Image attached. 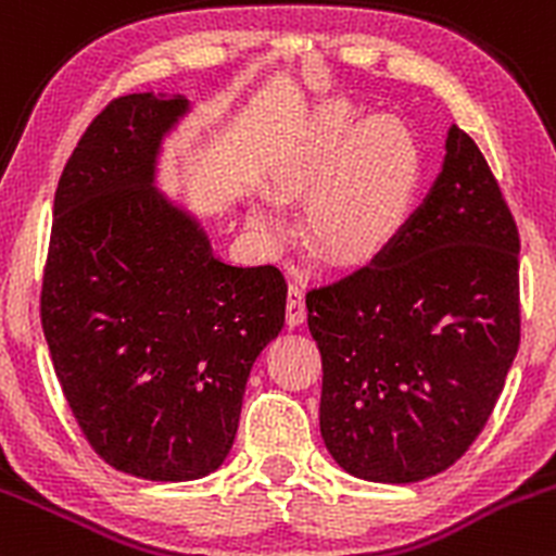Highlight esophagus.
Instances as JSON below:
<instances>
[{
	"mask_svg": "<svg viewBox=\"0 0 556 556\" xmlns=\"http://www.w3.org/2000/svg\"><path fill=\"white\" fill-rule=\"evenodd\" d=\"M306 319V303H303V290L293 282L288 288V325L298 327Z\"/></svg>",
	"mask_w": 556,
	"mask_h": 556,
	"instance_id": "esophagus-1",
	"label": "esophagus"
}]
</instances>
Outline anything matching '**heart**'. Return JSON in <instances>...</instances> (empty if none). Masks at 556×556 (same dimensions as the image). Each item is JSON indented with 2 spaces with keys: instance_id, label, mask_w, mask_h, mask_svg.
Segmentation results:
<instances>
[{
  "instance_id": "obj_1",
  "label": "heart",
  "mask_w": 556,
  "mask_h": 556,
  "mask_svg": "<svg viewBox=\"0 0 556 556\" xmlns=\"http://www.w3.org/2000/svg\"><path fill=\"white\" fill-rule=\"evenodd\" d=\"M282 189L306 202V237L323 258L362 261L381 253L410 218L420 184L416 138L394 116L359 122L327 111L314 136L285 162ZM263 231L282 220L255 210Z\"/></svg>"
}]
</instances>
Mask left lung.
I'll list each match as a JSON object with an SVG mask.
<instances>
[{"label": "left lung", "mask_w": 556, "mask_h": 556, "mask_svg": "<svg viewBox=\"0 0 556 556\" xmlns=\"http://www.w3.org/2000/svg\"><path fill=\"white\" fill-rule=\"evenodd\" d=\"M319 429L338 466L405 484L453 466L519 349V231L479 146L450 127L429 197L365 266L314 285Z\"/></svg>", "instance_id": "1"}]
</instances>
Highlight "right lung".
Here are the masks:
<instances>
[{
    "label": "right lung",
    "mask_w": 556,
    "mask_h": 556,
    "mask_svg": "<svg viewBox=\"0 0 556 556\" xmlns=\"http://www.w3.org/2000/svg\"><path fill=\"white\" fill-rule=\"evenodd\" d=\"M180 96L114 98L55 189L42 330L90 447L125 475L184 482L233 445L255 356L285 327L277 266H229L154 189Z\"/></svg>",
    "instance_id": "right-lung-1"
}]
</instances>
